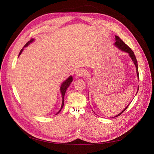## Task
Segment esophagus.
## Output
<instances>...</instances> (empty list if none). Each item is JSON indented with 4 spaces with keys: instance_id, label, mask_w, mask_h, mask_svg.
<instances>
[{
    "instance_id": "esophagus-1",
    "label": "esophagus",
    "mask_w": 154,
    "mask_h": 154,
    "mask_svg": "<svg viewBox=\"0 0 154 154\" xmlns=\"http://www.w3.org/2000/svg\"><path fill=\"white\" fill-rule=\"evenodd\" d=\"M87 74V71H86L85 69H78V71H76V76H78V77L85 76Z\"/></svg>"
}]
</instances>
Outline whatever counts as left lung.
<instances>
[{
  "label": "left lung",
  "instance_id": "obj_1",
  "mask_svg": "<svg viewBox=\"0 0 154 154\" xmlns=\"http://www.w3.org/2000/svg\"><path fill=\"white\" fill-rule=\"evenodd\" d=\"M115 45L117 46V47L119 48V49H120L122 51H125V52H127V53H128V54H129V55H130V57H131V58L132 59V60H133V62H134V64H135V66H136V71H137V77H138V78H139V72H138V66H137V60H136V56H135V54H134V52H133V51L130 49L128 46L121 39L119 36H116V42H115ZM129 106V105L126 107V108L122 112H121L120 114H119L118 115H117L116 116V117H118V116H119V115H121L122 114L123 112L127 109V108H128V106Z\"/></svg>",
  "mask_w": 154,
  "mask_h": 154
}]
</instances>
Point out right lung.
Returning a JSON list of instances; mask_svg holds the SVG:
<instances>
[{"label": "right lung", "instance_id": "add662e5", "mask_svg": "<svg viewBox=\"0 0 154 154\" xmlns=\"http://www.w3.org/2000/svg\"><path fill=\"white\" fill-rule=\"evenodd\" d=\"M33 40H34L33 39H31L29 41L27 42L26 44V45H24V48L26 47L27 45H29L31 42H32L33 41ZM22 51H23V49H22L20 50L19 55H20V54H21L22 52ZM72 76H70L66 81H65V82L62 83L61 87H60V91H61L62 95V104L61 109H60V110L57 113V114H58L61 111L62 109L63 108V105H64V96H65V94H66V92L67 88L70 85V84H71V83L72 82Z\"/></svg>", "mask_w": 154, "mask_h": 154}]
</instances>
